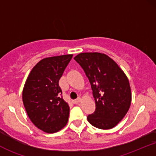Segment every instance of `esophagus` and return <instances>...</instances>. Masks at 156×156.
I'll return each mask as SVG.
<instances>
[{"instance_id":"1","label":"esophagus","mask_w":156,"mask_h":156,"mask_svg":"<svg viewBox=\"0 0 156 156\" xmlns=\"http://www.w3.org/2000/svg\"><path fill=\"white\" fill-rule=\"evenodd\" d=\"M80 100L81 99H80V98H77V99L74 100V101H73V103H74V104H78V103L80 102Z\"/></svg>"}]
</instances>
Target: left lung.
<instances>
[{
    "label": "left lung",
    "mask_w": 156,
    "mask_h": 156,
    "mask_svg": "<svg viewBox=\"0 0 156 156\" xmlns=\"http://www.w3.org/2000/svg\"><path fill=\"white\" fill-rule=\"evenodd\" d=\"M74 59L89 78L95 101L94 112L89 122L100 129H111L120 122L131 103L128 78L117 64L101 53H81Z\"/></svg>",
    "instance_id": "obj_1"
}]
</instances>
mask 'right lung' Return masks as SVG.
Listing matches in <instances>:
<instances>
[{
  "label": "right lung",
  "instance_id": "add662e5",
  "mask_svg": "<svg viewBox=\"0 0 156 156\" xmlns=\"http://www.w3.org/2000/svg\"><path fill=\"white\" fill-rule=\"evenodd\" d=\"M72 54L48 57L34 67L23 90L25 108L39 129L53 133L67 125L69 107L62 98L58 81Z\"/></svg>",
  "mask_w": 156,
  "mask_h": 156
}]
</instances>
